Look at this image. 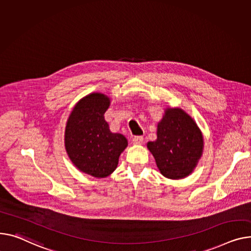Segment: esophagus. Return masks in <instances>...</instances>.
<instances>
[{"instance_id": "esophagus-1", "label": "esophagus", "mask_w": 251, "mask_h": 251, "mask_svg": "<svg viewBox=\"0 0 251 251\" xmlns=\"http://www.w3.org/2000/svg\"><path fill=\"white\" fill-rule=\"evenodd\" d=\"M142 142H143V137H141V136H135L132 139V143L134 145H140V144H142Z\"/></svg>"}]
</instances>
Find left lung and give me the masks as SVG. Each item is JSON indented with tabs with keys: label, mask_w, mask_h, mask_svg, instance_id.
I'll use <instances>...</instances> for the list:
<instances>
[{
	"label": "left lung",
	"mask_w": 251,
	"mask_h": 251,
	"mask_svg": "<svg viewBox=\"0 0 251 251\" xmlns=\"http://www.w3.org/2000/svg\"><path fill=\"white\" fill-rule=\"evenodd\" d=\"M156 135V140L147 142V148L160 174L171 179L190 176L204 150L203 133L196 121L182 109L168 107Z\"/></svg>",
	"instance_id": "8db88e82"
}]
</instances>
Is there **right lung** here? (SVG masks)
Wrapping results in <instances>:
<instances>
[{
	"label": "right lung",
	"instance_id": "1",
	"mask_svg": "<svg viewBox=\"0 0 251 251\" xmlns=\"http://www.w3.org/2000/svg\"><path fill=\"white\" fill-rule=\"evenodd\" d=\"M111 99L92 93L74 107L64 131V146L71 161L86 175L97 178L110 176L118 166L119 156L128 146L126 137L113 133L105 113Z\"/></svg>",
	"mask_w": 251,
	"mask_h": 251
}]
</instances>
